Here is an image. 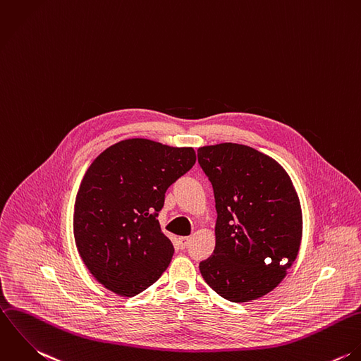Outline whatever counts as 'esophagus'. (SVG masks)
I'll return each instance as SVG.
<instances>
[{
    "mask_svg": "<svg viewBox=\"0 0 361 361\" xmlns=\"http://www.w3.org/2000/svg\"><path fill=\"white\" fill-rule=\"evenodd\" d=\"M189 240H190V238H189V237H179V240H178V242H179V246H180L182 249H185V247L188 246Z\"/></svg>",
    "mask_w": 361,
    "mask_h": 361,
    "instance_id": "obj_1",
    "label": "esophagus"
}]
</instances>
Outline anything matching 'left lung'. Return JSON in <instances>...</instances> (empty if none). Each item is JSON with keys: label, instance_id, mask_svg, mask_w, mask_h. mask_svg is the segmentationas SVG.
Returning <instances> with one entry per match:
<instances>
[{"label": "left lung", "instance_id": "1", "mask_svg": "<svg viewBox=\"0 0 361 361\" xmlns=\"http://www.w3.org/2000/svg\"><path fill=\"white\" fill-rule=\"evenodd\" d=\"M216 200V247L199 269L231 302L270 293L297 257L302 217L286 171L252 147L223 142L197 149Z\"/></svg>", "mask_w": 361, "mask_h": 361}]
</instances>
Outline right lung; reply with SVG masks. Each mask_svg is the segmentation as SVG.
Returning <instances> with one entry per match:
<instances>
[{
	"mask_svg": "<svg viewBox=\"0 0 361 361\" xmlns=\"http://www.w3.org/2000/svg\"><path fill=\"white\" fill-rule=\"evenodd\" d=\"M196 162L193 148L123 140L88 168L74 207V238L92 276L134 297L154 284L175 252L158 223L166 189Z\"/></svg>",
	"mask_w": 361,
	"mask_h": 361,
	"instance_id": "right-lung-1",
	"label": "right lung"
}]
</instances>
